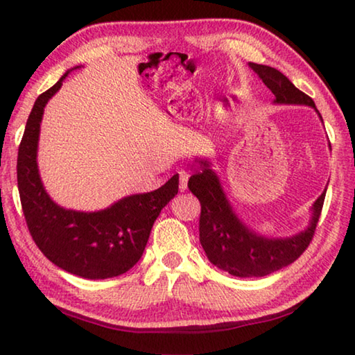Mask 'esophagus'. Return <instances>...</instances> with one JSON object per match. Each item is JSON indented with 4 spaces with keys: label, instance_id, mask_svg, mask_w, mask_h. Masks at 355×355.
<instances>
[{
    "label": "esophagus",
    "instance_id": "1",
    "mask_svg": "<svg viewBox=\"0 0 355 355\" xmlns=\"http://www.w3.org/2000/svg\"><path fill=\"white\" fill-rule=\"evenodd\" d=\"M178 177H180V184H178V188H180V191L184 192L186 189H188V178H189L188 172H184V171L178 172Z\"/></svg>",
    "mask_w": 355,
    "mask_h": 355
}]
</instances>
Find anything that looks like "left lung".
I'll use <instances>...</instances> for the list:
<instances>
[{
	"label": "left lung",
	"mask_w": 355,
	"mask_h": 355,
	"mask_svg": "<svg viewBox=\"0 0 355 355\" xmlns=\"http://www.w3.org/2000/svg\"><path fill=\"white\" fill-rule=\"evenodd\" d=\"M249 65L274 94V103L311 106L322 120L315 101L299 91L282 71L269 65ZM199 164L189 178L188 188L200 202V244L214 266L235 277H263L288 266L304 254L313 239L326 189L311 207L310 225L304 232L290 238H266L238 219L208 161L200 159Z\"/></svg>",
	"instance_id": "8db88e82"
}]
</instances>
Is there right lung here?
Instances as JSON below:
<instances>
[{"mask_svg":"<svg viewBox=\"0 0 355 355\" xmlns=\"http://www.w3.org/2000/svg\"><path fill=\"white\" fill-rule=\"evenodd\" d=\"M71 70L39 95L28 117L17 158L20 202L28 230L48 260L83 279H111L139 261L153 222L177 196L178 173L158 189L123 197L101 211H75L53 202L37 169L40 122L48 100Z\"/></svg>","mask_w":355,"mask_h":355,"instance_id":"add662e5","label":"right lung"}]
</instances>
